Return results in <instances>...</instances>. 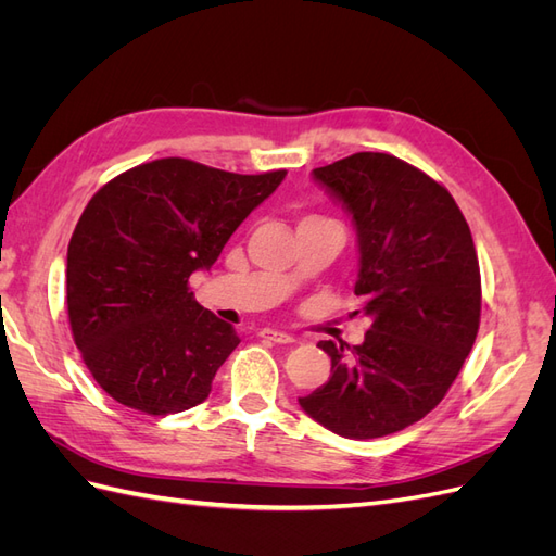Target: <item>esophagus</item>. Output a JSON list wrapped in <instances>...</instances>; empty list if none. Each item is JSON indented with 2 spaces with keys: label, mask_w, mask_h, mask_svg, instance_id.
<instances>
[{
  "label": "esophagus",
  "mask_w": 556,
  "mask_h": 556,
  "mask_svg": "<svg viewBox=\"0 0 556 556\" xmlns=\"http://www.w3.org/2000/svg\"><path fill=\"white\" fill-rule=\"evenodd\" d=\"M260 336L266 341H274V343H294L292 333H285V331H278V329H262Z\"/></svg>",
  "instance_id": "1"
}]
</instances>
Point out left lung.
<instances>
[{"label": "left lung", "mask_w": 556, "mask_h": 556, "mask_svg": "<svg viewBox=\"0 0 556 556\" xmlns=\"http://www.w3.org/2000/svg\"><path fill=\"white\" fill-rule=\"evenodd\" d=\"M352 215L355 294L371 329L359 345L319 341L331 376L299 399L343 439H380L419 422L459 376L480 327V266L459 206L441 182L387 153L313 169Z\"/></svg>", "instance_id": "1"}]
</instances>
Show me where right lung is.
I'll list each match as a JSON object with an SVG mask.
<instances>
[{
  "instance_id": "1",
  "label": "right lung",
  "mask_w": 556,
  "mask_h": 556,
  "mask_svg": "<svg viewBox=\"0 0 556 556\" xmlns=\"http://www.w3.org/2000/svg\"><path fill=\"white\" fill-rule=\"evenodd\" d=\"M285 176L164 157L115 176L88 201L66 250V308L83 362L109 396L146 415L208 399L241 339L197 304L188 280L208 271Z\"/></svg>"
}]
</instances>
